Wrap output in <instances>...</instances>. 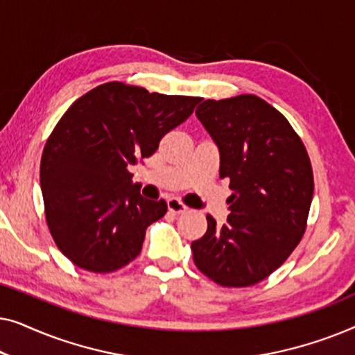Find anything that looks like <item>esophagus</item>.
I'll return each instance as SVG.
<instances>
[{"mask_svg":"<svg viewBox=\"0 0 355 355\" xmlns=\"http://www.w3.org/2000/svg\"><path fill=\"white\" fill-rule=\"evenodd\" d=\"M168 210L174 213V215H179V213H184L187 210V207L184 205L181 200H178V198H168Z\"/></svg>","mask_w":355,"mask_h":355,"instance_id":"obj_1","label":"esophagus"}]
</instances>
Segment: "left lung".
I'll use <instances>...</instances> for the list:
<instances>
[{"label": "left lung", "mask_w": 355, "mask_h": 355, "mask_svg": "<svg viewBox=\"0 0 355 355\" xmlns=\"http://www.w3.org/2000/svg\"><path fill=\"white\" fill-rule=\"evenodd\" d=\"M196 114L232 193L225 225L207 215V232L191 245L193 261L226 288L257 284L302 239L313 197L307 150L289 121L255 95L205 100Z\"/></svg>", "instance_id": "left-lung-1"}]
</instances>
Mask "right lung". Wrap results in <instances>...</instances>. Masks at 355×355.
Masks as SVG:
<instances>
[{
	"mask_svg": "<svg viewBox=\"0 0 355 355\" xmlns=\"http://www.w3.org/2000/svg\"><path fill=\"white\" fill-rule=\"evenodd\" d=\"M198 101L108 82L62 114L43 148L40 186L48 227L72 263L111 273L140 254L168 205L140 196L128 166L152 157Z\"/></svg>",
	"mask_w": 355,
	"mask_h": 355,
	"instance_id": "right-lung-1",
	"label": "right lung"
}]
</instances>
